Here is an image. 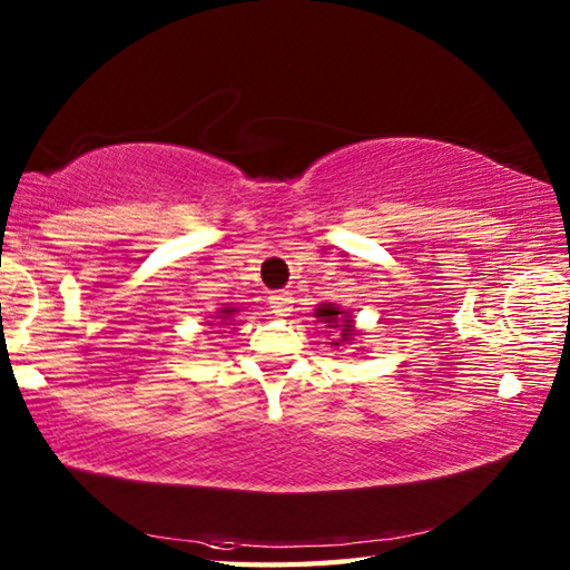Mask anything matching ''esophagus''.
Instances as JSON below:
<instances>
[{
  "label": "esophagus",
  "instance_id": "1",
  "mask_svg": "<svg viewBox=\"0 0 570 570\" xmlns=\"http://www.w3.org/2000/svg\"><path fill=\"white\" fill-rule=\"evenodd\" d=\"M292 304H294V298L288 292H276L269 296V308H272V313H276V316H286V313L292 311Z\"/></svg>",
  "mask_w": 570,
  "mask_h": 570
}]
</instances>
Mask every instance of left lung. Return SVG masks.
<instances>
[{
	"mask_svg": "<svg viewBox=\"0 0 570 570\" xmlns=\"http://www.w3.org/2000/svg\"><path fill=\"white\" fill-rule=\"evenodd\" d=\"M316 316H318L321 323H325V328L341 331L343 341H347V337L355 333V331H353V321H350V318L345 316V311H341L335 304H323V306L316 311ZM335 345H337V343H335Z\"/></svg>",
	"mask_w": 570,
	"mask_h": 570,
	"instance_id": "8db88e82",
	"label": "left lung"
}]
</instances>
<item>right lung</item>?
<instances>
[{
    "label": "right lung",
    "instance_id": "add662e5",
    "mask_svg": "<svg viewBox=\"0 0 570 570\" xmlns=\"http://www.w3.org/2000/svg\"><path fill=\"white\" fill-rule=\"evenodd\" d=\"M223 313V316H217V318H220V321H227L229 316H233V313H235V308H225V311H220Z\"/></svg>",
    "mask_w": 570,
    "mask_h": 570
}]
</instances>
